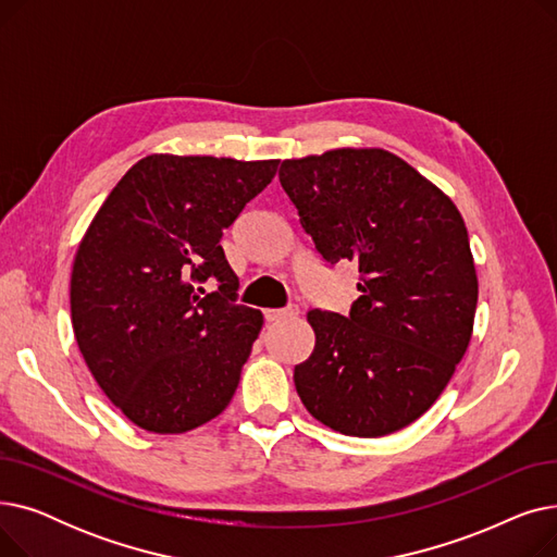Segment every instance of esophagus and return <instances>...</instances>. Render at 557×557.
<instances>
[{
    "label": "esophagus",
    "instance_id": "obj_1",
    "mask_svg": "<svg viewBox=\"0 0 557 557\" xmlns=\"http://www.w3.org/2000/svg\"><path fill=\"white\" fill-rule=\"evenodd\" d=\"M300 313V307L298 305H288L284 309H267L263 311V318H267V323H280V320L284 318H294Z\"/></svg>",
    "mask_w": 557,
    "mask_h": 557
}]
</instances>
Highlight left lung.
<instances>
[{
    "label": "left lung",
    "mask_w": 557,
    "mask_h": 557,
    "mask_svg": "<svg viewBox=\"0 0 557 557\" xmlns=\"http://www.w3.org/2000/svg\"><path fill=\"white\" fill-rule=\"evenodd\" d=\"M280 185L320 257L357 263L361 290L349 315L307 313L315 345L296 391L338 433H395L441 397L472 338L479 280L465 221L384 149L284 160Z\"/></svg>",
    "instance_id": "obj_1"
}]
</instances>
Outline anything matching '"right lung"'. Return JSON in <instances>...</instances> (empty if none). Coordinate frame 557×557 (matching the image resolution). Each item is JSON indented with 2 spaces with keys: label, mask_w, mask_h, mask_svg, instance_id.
Returning a JSON list of instances; mask_svg holds the SVG:
<instances>
[{
  "label": "right lung",
  "mask_w": 557,
  "mask_h": 557,
  "mask_svg": "<svg viewBox=\"0 0 557 557\" xmlns=\"http://www.w3.org/2000/svg\"><path fill=\"white\" fill-rule=\"evenodd\" d=\"M280 160L146 156L110 191L72 269V327L106 397L139 429L185 433L230 404L263 315L237 305L221 248ZM216 278L208 295L201 284Z\"/></svg>",
  "instance_id": "obj_1"
}]
</instances>
